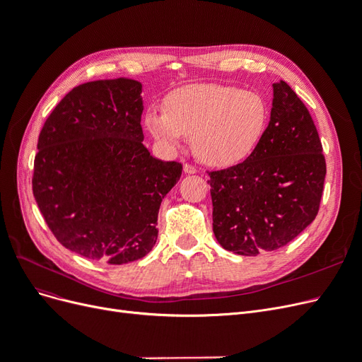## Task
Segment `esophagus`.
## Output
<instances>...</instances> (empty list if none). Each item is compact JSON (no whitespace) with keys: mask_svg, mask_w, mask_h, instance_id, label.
<instances>
[{"mask_svg":"<svg viewBox=\"0 0 362 362\" xmlns=\"http://www.w3.org/2000/svg\"><path fill=\"white\" fill-rule=\"evenodd\" d=\"M184 172H185V173H190V175H192V173H196V172H198V169H196V168L193 166V164L185 163V164H184Z\"/></svg>","mask_w":362,"mask_h":362,"instance_id":"obj_1","label":"esophagus"}]
</instances>
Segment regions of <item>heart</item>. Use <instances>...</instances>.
<instances>
[{"label":"heart","mask_w":362,"mask_h":362,"mask_svg":"<svg viewBox=\"0 0 362 362\" xmlns=\"http://www.w3.org/2000/svg\"><path fill=\"white\" fill-rule=\"evenodd\" d=\"M269 107L259 93L234 86H185L169 95L164 108H152L146 128L169 149L192 136L196 157L226 168L252 154L264 134Z\"/></svg>","instance_id":"heart-1"}]
</instances>
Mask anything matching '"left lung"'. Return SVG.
I'll use <instances>...</instances> for the list:
<instances>
[{
  "instance_id": "obj_1",
  "label": "left lung",
  "mask_w": 362,
  "mask_h": 362,
  "mask_svg": "<svg viewBox=\"0 0 362 362\" xmlns=\"http://www.w3.org/2000/svg\"><path fill=\"white\" fill-rule=\"evenodd\" d=\"M322 151L308 108L286 81L273 83L270 120L257 148L243 163L208 172L218 245L255 257L298 237L319 213Z\"/></svg>"
}]
</instances>
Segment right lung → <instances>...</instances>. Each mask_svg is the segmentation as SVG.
I'll list each match as a JSON object with an SVG mask.
<instances>
[{"mask_svg": "<svg viewBox=\"0 0 362 362\" xmlns=\"http://www.w3.org/2000/svg\"><path fill=\"white\" fill-rule=\"evenodd\" d=\"M141 113V83L89 81L63 98L39 134L33 194L54 237L84 258L127 264L157 242L160 205L182 164L151 156Z\"/></svg>", "mask_w": 362, "mask_h": 362, "instance_id": "right-lung-1", "label": "right lung"}]
</instances>
